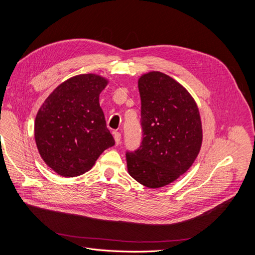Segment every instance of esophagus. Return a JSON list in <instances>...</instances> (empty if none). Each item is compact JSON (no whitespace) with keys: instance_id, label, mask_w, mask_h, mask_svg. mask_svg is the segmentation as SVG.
I'll return each instance as SVG.
<instances>
[{"instance_id":"esophagus-1","label":"esophagus","mask_w":255,"mask_h":255,"mask_svg":"<svg viewBox=\"0 0 255 255\" xmlns=\"http://www.w3.org/2000/svg\"><path fill=\"white\" fill-rule=\"evenodd\" d=\"M114 138H115V141H116V144H120L121 142V134L119 132H115L114 133Z\"/></svg>"}]
</instances>
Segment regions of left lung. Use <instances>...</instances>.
I'll use <instances>...</instances> for the list:
<instances>
[{
  "instance_id": "8db88e82",
  "label": "left lung",
  "mask_w": 255,
  "mask_h": 255,
  "mask_svg": "<svg viewBox=\"0 0 255 255\" xmlns=\"http://www.w3.org/2000/svg\"><path fill=\"white\" fill-rule=\"evenodd\" d=\"M142 140L127 152L129 175L149 188L172 183L194 164L202 144V125L195 100L180 83L158 71L138 80Z\"/></svg>"
}]
</instances>
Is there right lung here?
Returning <instances> with one entry per match:
<instances>
[{
	"label": "right lung",
	"mask_w": 255,
	"mask_h": 255,
	"mask_svg": "<svg viewBox=\"0 0 255 255\" xmlns=\"http://www.w3.org/2000/svg\"><path fill=\"white\" fill-rule=\"evenodd\" d=\"M107 83L92 73L73 76L54 89L38 111L37 148L59 175L73 177L89 171L103 151L115 144L99 103Z\"/></svg>",
	"instance_id": "obj_1"
}]
</instances>
